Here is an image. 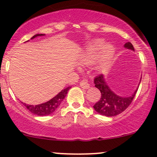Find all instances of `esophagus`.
<instances>
[{"label": "esophagus", "mask_w": 157, "mask_h": 157, "mask_svg": "<svg viewBox=\"0 0 157 157\" xmlns=\"http://www.w3.org/2000/svg\"><path fill=\"white\" fill-rule=\"evenodd\" d=\"M79 85L82 87H83V88L85 89H88L89 87H90V85H89L88 83V81H87V79H83V80L81 81L80 82H79Z\"/></svg>", "instance_id": "obj_1"}]
</instances>
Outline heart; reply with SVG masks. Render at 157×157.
Segmentation results:
<instances>
[{
	"instance_id": "1",
	"label": "heart",
	"mask_w": 157,
	"mask_h": 157,
	"mask_svg": "<svg viewBox=\"0 0 157 157\" xmlns=\"http://www.w3.org/2000/svg\"><path fill=\"white\" fill-rule=\"evenodd\" d=\"M102 48V50L101 48ZM101 49L102 51L101 55H99V52ZM113 54H114V49L111 45H106L104 46V42L102 40H98L94 42V45H92L91 48L88 50L85 58H84V63H91L96 58H99V63L100 66L105 65L112 58Z\"/></svg>"
}]
</instances>
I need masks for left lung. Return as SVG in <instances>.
Masks as SVG:
<instances>
[{
	"label": "left lung",
	"mask_w": 157,
	"mask_h": 157,
	"mask_svg": "<svg viewBox=\"0 0 157 157\" xmlns=\"http://www.w3.org/2000/svg\"><path fill=\"white\" fill-rule=\"evenodd\" d=\"M124 47L129 49L134 50V47L129 42L126 43L124 45ZM94 84L95 87L100 91L101 97L98 102H96L94 105V109L97 113L106 117H114L125 111L132 103L138 90H136L130 97H119L112 91L109 86L106 85L103 75L102 74H99L95 77Z\"/></svg>",
	"instance_id": "8db88e82"
}]
</instances>
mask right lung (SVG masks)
Returning <instances> with one entry per match:
<instances>
[{"mask_svg": "<svg viewBox=\"0 0 157 157\" xmlns=\"http://www.w3.org/2000/svg\"><path fill=\"white\" fill-rule=\"evenodd\" d=\"M43 36V34H36L34 35L33 37H31V39H33L36 37V36ZM70 87H67V88L62 90L58 95L55 96V97H54V98H52L51 100L48 101V102H45V103L36 105H28V104L24 103V105L28 110H29L30 112L33 113V114H36V115L45 116L48 115V114H51L55 112V110H57V109H58L59 105H60V103H61V102L63 101V99H64V97L67 96V92L70 90Z\"/></svg>", "mask_w": 157, "mask_h": 157, "instance_id": "obj_1", "label": "right lung"}]
</instances>
